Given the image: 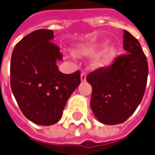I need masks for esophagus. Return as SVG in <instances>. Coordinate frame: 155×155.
<instances>
[{
	"mask_svg": "<svg viewBox=\"0 0 155 155\" xmlns=\"http://www.w3.org/2000/svg\"><path fill=\"white\" fill-rule=\"evenodd\" d=\"M85 80H86V73H85L84 71H83L81 73V81L82 82H84Z\"/></svg>",
	"mask_w": 155,
	"mask_h": 155,
	"instance_id": "obj_1",
	"label": "esophagus"
}]
</instances>
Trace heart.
Returning a JSON list of instances; mask_svg holds the SVG:
<instances>
[{
  "label": "heart",
  "mask_w": 155,
  "mask_h": 155,
  "mask_svg": "<svg viewBox=\"0 0 155 155\" xmlns=\"http://www.w3.org/2000/svg\"><path fill=\"white\" fill-rule=\"evenodd\" d=\"M103 47L101 43H93L89 45H84L78 48L75 50V54L79 56H90L94 54L96 52ZM117 56V50L114 48H109L102 51L96 56L92 61V67L94 69H101L107 67L111 65Z\"/></svg>",
  "instance_id": "1"
}]
</instances>
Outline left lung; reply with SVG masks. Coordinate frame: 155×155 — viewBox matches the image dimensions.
<instances>
[{"mask_svg": "<svg viewBox=\"0 0 155 155\" xmlns=\"http://www.w3.org/2000/svg\"><path fill=\"white\" fill-rule=\"evenodd\" d=\"M123 43L125 54L86 78L92 86L91 109L105 124H121L128 119L142 101L147 85L148 62L140 42L124 31Z\"/></svg>", "mask_w": 155, "mask_h": 155, "instance_id": "obj_1", "label": "left lung"}]
</instances>
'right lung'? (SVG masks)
<instances>
[{
  "instance_id": "1",
  "label": "right lung",
  "mask_w": 155,
  "mask_h": 155,
  "mask_svg": "<svg viewBox=\"0 0 155 155\" xmlns=\"http://www.w3.org/2000/svg\"><path fill=\"white\" fill-rule=\"evenodd\" d=\"M53 39L51 30L28 34L16 44L10 65L11 89L22 113L45 126L61 119L67 100L81 83L79 71H59L56 62L63 56Z\"/></svg>"
}]
</instances>
